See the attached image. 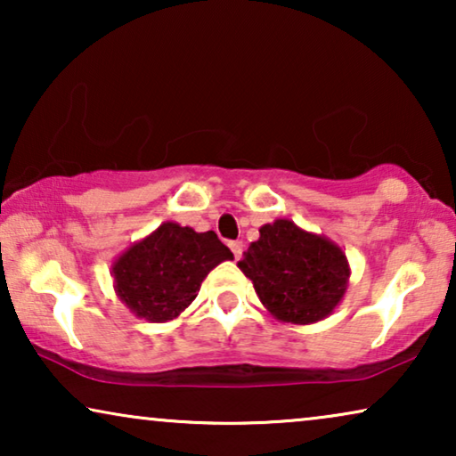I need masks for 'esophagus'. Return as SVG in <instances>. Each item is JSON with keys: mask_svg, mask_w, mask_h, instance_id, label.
I'll return each mask as SVG.
<instances>
[{"mask_svg": "<svg viewBox=\"0 0 456 456\" xmlns=\"http://www.w3.org/2000/svg\"><path fill=\"white\" fill-rule=\"evenodd\" d=\"M230 248H232L234 257H236V259H240L242 251H245V245H242V240H232V242H230Z\"/></svg>", "mask_w": 456, "mask_h": 456, "instance_id": "1", "label": "esophagus"}]
</instances>
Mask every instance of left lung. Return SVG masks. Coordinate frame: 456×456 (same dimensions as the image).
<instances>
[{
  "label": "left lung",
  "instance_id": "8db88e82",
  "mask_svg": "<svg viewBox=\"0 0 456 456\" xmlns=\"http://www.w3.org/2000/svg\"><path fill=\"white\" fill-rule=\"evenodd\" d=\"M259 301L276 320L297 326L326 320L338 307L351 278L342 248L328 236L280 217L259 228L239 261Z\"/></svg>",
  "mask_w": 456,
  "mask_h": 456
}]
</instances>
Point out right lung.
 Wrapping results in <instances>:
<instances>
[{"label":"right lung","mask_w":456,"mask_h":456,"mask_svg":"<svg viewBox=\"0 0 456 456\" xmlns=\"http://www.w3.org/2000/svg\"><path fill=\"white\" fill-rule=\"evenodd\" d=\"M230 259L232 251L214 230L195 232L178 222H164L114 259L116 297L141 320H178L197 298L208 273Z\"/></svg>","instance_id":"obj_1"}]
</instances>
